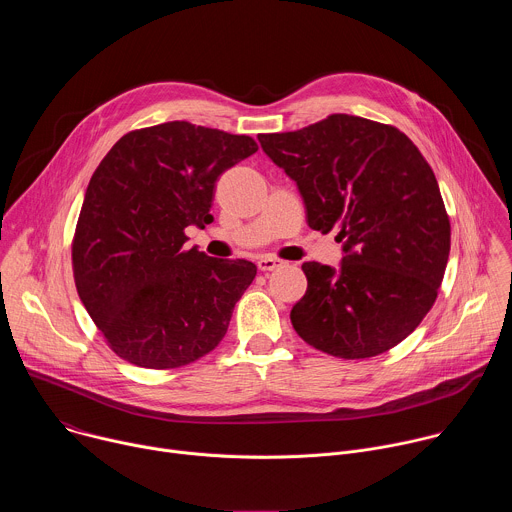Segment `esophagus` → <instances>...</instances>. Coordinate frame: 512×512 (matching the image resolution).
<instances>
[{
	"label": "esophagus",
	"instance_id": "obj_1",
	"mask_svg": "<svg viewBox=\"0 0 512 512\" xmlns=\"http://www.w3.org/2000/svg\"><path fill=\"white\" fill-rule=\"evenodd\" d=\"M283 265V261L281 259H277V257H259L257 259V267H259V271H273V269H277V267H281Z\"/></svg>",
	"mask_w": 512,
	"mask_h": 512
}]
</instances>
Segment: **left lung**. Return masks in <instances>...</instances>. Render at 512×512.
Returning <instances> with one entry per match:
<instances>
[{
    "instance_id": "obj_1",
    "label": "left lung",
    "mask_w": 512,
    "mask_h": 512,
    "mask_svg": "<svg viewBox=\"0 0 512 512\" xmlns=\"http://www.w3.org/2000/svg\"><path fill=\"white\" fill-rule=\"evenodd\" d=\"M263 152L300 188L308 225L338 231L342 265H302L306 296L291 324L310 346L346 360L405 340L431 310L450 255V216L431 166L397 127L334 113Z\"/></svg>"
}]
</instances>
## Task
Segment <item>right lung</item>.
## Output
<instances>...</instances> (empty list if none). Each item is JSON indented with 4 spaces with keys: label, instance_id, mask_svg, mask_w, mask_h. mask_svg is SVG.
Segmentation results:
<instances>
[{
    "label": "right lung",
    "instance_id": "right-lung-1",
    "mask_svg": "<svg viewBox=\"0 0 512 512\" xmlns=\"http://www.w3.org/2000/svg\"><path fill=\"white\" fill-rule=\"evenodd\" d=\"M255 152L249 135L168 121L125 133L101 160L72 239V273L123 360L178 369L225 338L257 267L184 249V231L212 221L214 182Z\"/></svg>",
    "mask_w": 512,
    "mask_h": 512
}]
</instances>
